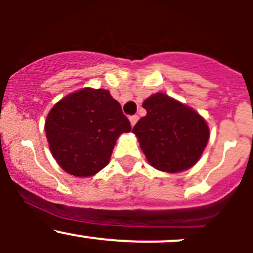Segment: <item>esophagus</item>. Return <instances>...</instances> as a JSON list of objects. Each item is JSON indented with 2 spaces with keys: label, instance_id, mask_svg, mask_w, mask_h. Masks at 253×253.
<instances>
[{
  "label": "esophagus",
  "instance_id": "esophagus-1",
  "mask_svg": "<svg viewBox=\"0 0 253 253\" xmlns=\"http://www.w3.org/2000/svg\"><path fill=\"white\" fill-rule=\"evenodd\" d=\"M129 121H131V126H134L137 124V121H138V116L137 115H132V116H129Z\"/></svg>",
  "mask_w": 253,
  "mask_h": 253
}]
</instances>
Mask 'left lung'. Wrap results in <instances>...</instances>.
I'll use <instances>...</instances> for the list:
<instances>
[{
  "label": "left lung",
  "instance_id": "obj_1",
  "mask_svg": "<svg viewBox=\"0 0 253 253\" xmlns=\"http://www.w3.org/2000/svg\"><path fill=\"white\" fill-rule=\"evenodd\" d=\"M143 108L147 115L139 119L132 132L149 164L167 172L193 167L209 138L205 119L164 93L145 99Z\"/></svg>",
  "mask_w": 253,
  "mask_h": 253
}]
</instances>
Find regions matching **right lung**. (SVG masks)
Listing matches in <instances>:
<instances>
[{
  "instance_id": "add662e5",
  "label": "right lung",
  "mask_w": 253,
  "mask_h": 253,
  "mask_svg": "<svg viewBox=\"0 0 253 253\" xmlns=\"http://www.w3.org/2000/svg\"><path fill=\"white\" fill-rule=\"evenodd\" d=\"M131 124L105 89L84 88L58 101L48 112L45 132L53 158L68 174L85 177L110 162L112 149Z\"/></svg>"
}]
</instances>
